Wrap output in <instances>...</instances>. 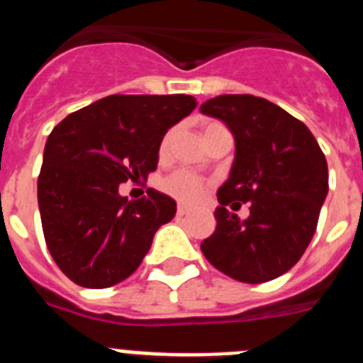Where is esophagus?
<instances>
[{"mask_svg":"<svg viewBox=\"0 0 363 363\" xmlns=\"http://www.w3.org/2000/svg\"><path fill=\"white\" fill-rule=\"evenodd\" d=\"M176 213H178V216H185V214L191 213V209H189L187 205H178V209H176Z\"/></svg>","mask_w":363,"mask_h":363,"instance_id":"obj_1","label":"esophagus"}]
</instances>
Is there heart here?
<instances>
[{"label":"heart","mask_w":363,"mask_h":363,"mask_svg":"<svg viewBox=\"0 0 363 363\" xmlns=\"http://www.w3.org/2000/svg\"><path fill=\"white\" fill-rule=\"evenodd\" d=\"M218 125L220 123H207L205 133L214 129V127H218ZM171 140H172V130H169V133L163 136L162 143H160V154L167 152ZM162 189L167 192V194H171L172 198L182 201V203H194V201L200 200L201 194H203L205 182L200 178V176L194 174V172L182 169V171H176L172 172L171 176H167V178L163 179Z\"/></svg>","instance_id":"1"}]
</instances>
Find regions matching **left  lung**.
Returning <instances> with one entry per match:
<instances>
[{"label": "left lung", "instance_id": "1", "mask_svg": "<svg viewBox=\"0 0 363 363\" xmlns=\"http://www.w3.org/2000/svg\"><path fill=\"white\" fill-rule=\"evenodd\" d=\"M200 111L223 121L236 142L229 179L218 189L216 230L201 252L234 280H274L313 240L329 191L325 156L306 125L258 96H216ZM233 201L250 203L247 220L226 211Z\"/></svg>", "mask_w": 363, "mask_h": 363}]
</instances>
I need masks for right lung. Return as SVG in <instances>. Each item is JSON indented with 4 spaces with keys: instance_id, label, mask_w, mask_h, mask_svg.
<instances>
[{
    "instance_id": "obj_1",
    "label": "right lung",
    "mask_w": 363,
    "mask_h": 363,
    "mask_svg": "<svg viewBox=\"0 0 363 363\" xmlns=\"http://www.w3.org/2000/svg\"><path fill=\"white\" fill-rule=\"evenodd\" d=\"M194 107L185 94H112L49 134L38 176L41 225L54 262L74 284L105 289L129 278L154 233L174 218L167 194L147 189L129 201L118 187L156 171L163 136Z\"/></svg>"
}]
</instances>
